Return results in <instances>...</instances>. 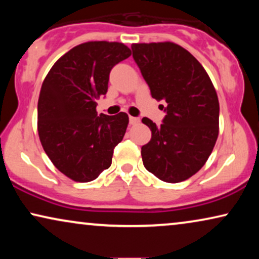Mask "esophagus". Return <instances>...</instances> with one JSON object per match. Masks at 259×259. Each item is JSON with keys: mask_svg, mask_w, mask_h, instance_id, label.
Instances as JSON below:
<instances>
[{"mask_svg": "<svg viewBox=\"0 0 259 259\" xmlns=\"http://www.w3.org/2000/svg\"><path fill=\"white\" fill-rule=\"evenodd\" d=\"M140 119L139 118H136V116H130V125H137V123H139Z\"/></svg>", "mask_w": 259, "mask_h": 259, "instance_id": "34e87169", "label": "esophagus"}]
</instances>
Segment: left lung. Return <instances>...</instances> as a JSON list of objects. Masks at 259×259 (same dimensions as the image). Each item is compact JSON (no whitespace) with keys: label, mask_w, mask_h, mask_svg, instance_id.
Returning a JSON list of instances; mask_svg holds the SVG:
<instances>
[{"label":"left lung","mask_w":259,"mask_h":259,"mask_svg":"<svg viewBox=\"0 0 259 259\" xmlns=\"http://www.w3.org/2000/svg\"><path fill=\"white\" fill-rule=\"evenodd\" d=\"M132 52L152 98L167 104L160 126L143 118L152 132L141 147L144 166L162 182H184L203 167L217 141V92L204 67L182 46L133 44Z\"/></svg>","instance_id":"8db88e82"}]
</instances>
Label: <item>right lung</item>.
<instances>
[{"instance_id":"add662e5","label":"right lung","mask_w":259,"mask_h":259,"mask_svg":"<svg viewBox=\"0 0 259 259\" xmlns=\"http://www.w3.org/2000/svg\"><path fill=\"white\" fill-rule=\"evenodd\" d=\"M128 56L120 42H84L62 55L44 80L38 137L55 167L74 182L97 179L125 136L128 115H98L97 100L107 93L111 69Z\"/></svg>"}]
</instances>
